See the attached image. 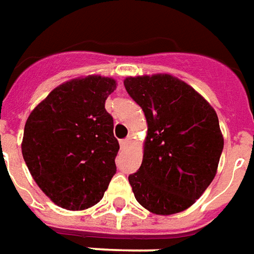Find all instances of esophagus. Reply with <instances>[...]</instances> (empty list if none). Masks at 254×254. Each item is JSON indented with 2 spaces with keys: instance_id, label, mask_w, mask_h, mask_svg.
Instances as JSON below:
<instances>
[{
  "instance_id": "34e87169",
  "label": "esophagus",
  "mask_w": 254,
  "mask_h": 254,
  "mask_svg": "<svg viewBox=\"0 0 254 254\" xmlns=\"http://www.w3.org/2000/svg\"><path fill=\"white\" fill-rule=\"evenodd\" d=\"M132 137H127V138H124V140H121V141H120V145H121V148L124 149V148H127V147H129V145H130V144H132Z\"/></svg>"
}]
</instances>
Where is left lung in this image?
I'll return each instance as SVG.
<instances>
[{
    "label": "left lung",
    "mask_w": 254,
    "mask_h": 254,
    "mask_svg": "<svg viewBox=\"0 0 254 254\" xmlns=\"http://www.w3.org/2000/svg\"><path fill=\"white\" fill-rule=\"evenodd\" d=\"M124 85L148 125L141 166L129 176L134 197L156 215L182 212L216 176L224 143L216 111L171 74L130 76Z\"/></svg>",
    "instance_id": "obj_1"
}]
</instances>
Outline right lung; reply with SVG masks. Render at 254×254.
<instances>
[{
    "instance_id": "obj_1",
    "label": "right lung",
    "mask_w": 254,
    "mask_h": 254,
    "mask_svg": "<svg viewBox=\"0 0 254 254\" xmlns=\"http://www.w3.org/2000/svg\"><path fill=\"white\" fill-rule=\"evenodd\" d=\"M111 77L89 74L65 81L31 111L21 143L31 176L58 207L83 211L102 200L116 174L120 149L105 102Z\"/></svg>"
}]
</instances>
